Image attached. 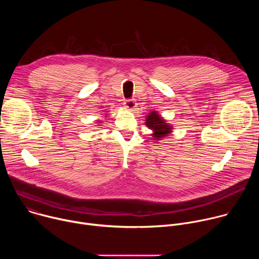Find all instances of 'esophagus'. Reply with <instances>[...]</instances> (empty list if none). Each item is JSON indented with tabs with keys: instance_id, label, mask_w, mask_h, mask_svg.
Masks as SVG:
<instances>
[{
	"instance_id": "esophagus-1",
	"label": "esophagus",
	"mask_w": 259,
	"mask_h": 259,
	"mask_svg": "<svg viewBox=\"0 0 259 259\" xmlns=\"http://www.w3.org/2000/svg\"><path fill=\"white\" fill-rule=\"evenodd\" d=\"M124 105L128 108V109H134L136 107V101L133 99H127L124 102Z\"/></svg>"
}]
</instances>
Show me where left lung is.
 <instances>
[{"instance_id":"left-lung-1","label":"left lung","mask_w":259,"mask_h":259,"mask_svg":"<svg viewBox=\"0 0 259 259\" xmlns=\"http://www.w3.org/2000/svg\"><path fill=\"white\" fill-rule=\"evenodd\" d=\"M145 125L154 131L152 135L154 139L157 140H160L162 137H165L172 132V127L168 125V123H166V121L156 112H152L146 117Z\"/></svg>"}]
</instances>
